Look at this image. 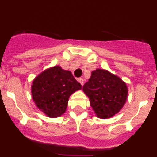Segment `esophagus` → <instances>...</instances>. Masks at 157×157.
<instances>
[{"label":"esophagus","instance_id":"34e87169","mask_svg":"<svg viewBox=\"0 0 157 157\" xmlns=\"http://www.w3.org/2000/svg\"><path fill=\"white\" fill-rule=\"evenodd\" d=\"M78 82H79L82 86H83V84H84V79H83L82 78H79L78 79Z\"/></svg>","mask_w":157,"mask_h":157}]
</instances>
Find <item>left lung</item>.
I'll use <instances>...</instances> for the list:
<instances>
[{"label": "left lung", "instance_id": "8db88e82", "mask_svg": "<svg viewBox=\"0 0 157 157\" xmlns=\"http://www.w3.org/2000/svg\"><path fill=\"white\" fill-rule=\"evenodd\" d=\"M90 106L100 119H109L125 105L128 88L124 81L108 70L96 69L82 87Z\"/></svg>", "mask_w": 157, "mask_h": 157}]
</instances>
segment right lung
<instances>
[{"label":"right lung","instance_id":"right-lung-1","mask_svg":"<svg viewBox=\"0 0 157 157\" xmlns=\"http://www.w3.org/2000/svg\"><path fill=\"white\" fill-rule=\"evenodd\" d=\"M81 89V84L70 71L54 66L34 78L31 86L32 99L48 117H59L66 112L70 96Z\"/></svg>","mask_w":157,"mask_h":157}]
</instances>
